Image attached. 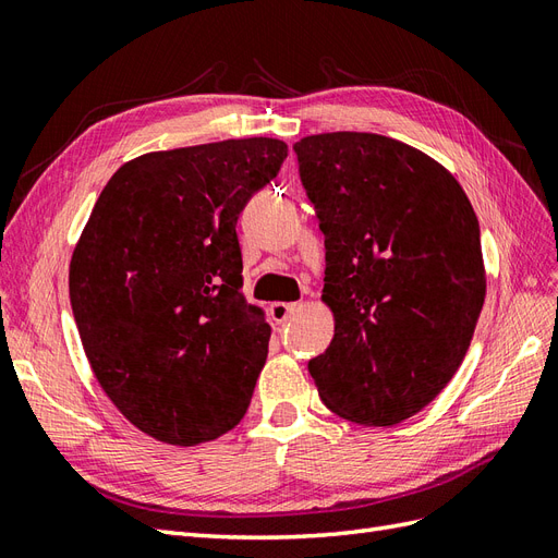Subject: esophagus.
Returning a JSON list of instances; mask_svg holds the SVG:
<instances>
[{"label": "esophagus", "mask_w": 558, "mask_h": 558, "mask_svg": "<svg viewBox=\"0 0 558 558\" xmlns=\"http://www.w3.org/2000/svg\"><path fill=\"white\" fill-rule=\"evenodd\" d=\"M299 308V304H288V302H276L270 304V316H274L276 323H284L290 316H294V311Z\"/></svg>", "instance_id": "34e87169"}]
</instances>
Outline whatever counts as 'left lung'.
<instances>
[{
  "label": "left lung",
  "mask_w": 558,
  "mask_h": 558,
  "mask_svg": "<svg viewBox=\"0 0 558 558\" xmlns=\"http://www.w3.org/2000/svg\"><path fill=\"white\" fill-rule=\"evenodd\" d=\"M325 235L335 337L308 361L323 403L365 426L417 415L448 387L485 299L478 219L434 157L367 132L294 143Z\"/></svg>",
  "instance_id": "1"
}]
</instances>
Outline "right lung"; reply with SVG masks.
<instances>
[{"instance_id":"add662e5","label":"right lung","mask_w":558,"mask_h":558,"mask_svg":"<svg viewBox=\"0 0 558 558\" xmlns=\"http://www.w3.org/2000/svg\"><path fill=\"white\" fill-rule=\"evenodd\" d=\"M288 143L146 153L98 195L70 259V304L101 389L143 434L199 446L245 417L270 325L242 294L235 223Z\"/></svg>"}]
</instances>
